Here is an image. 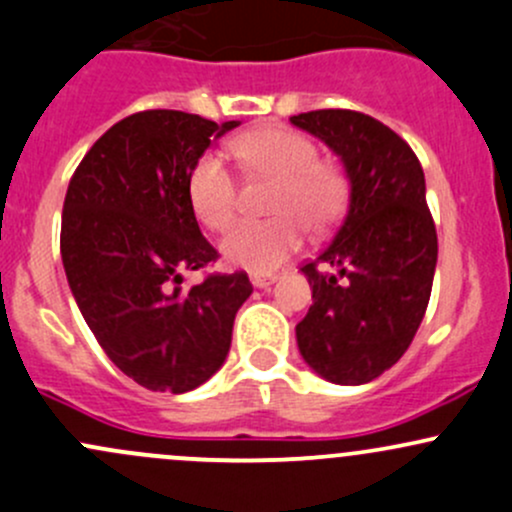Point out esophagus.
I'll return each instance as SVG.
<instances>
[{
	"label": "esophagus",
	"instance_id": "obj_1",
	"mask_svg": "<svg viewBox=\"0 0 512 512\" xmlns=\"http://www.w3.org/2000/svg\"><path fill=\"white\" fill-rule=\"evenodd\" d=\"M274 279H277V274H274V272H252L250 274V282L255 284V287H260V289L270 287Z\"/></svg>",
	"mask_w": 512,
	"mask_h": 512
}]
</instances>
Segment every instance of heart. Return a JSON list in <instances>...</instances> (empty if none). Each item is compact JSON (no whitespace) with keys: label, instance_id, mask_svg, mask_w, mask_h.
<instances>
[{"label":"heart","instance_id":"heart-1","mask_svg":"<svg viewBox=\"0 0 512 512\" xmlns=\"http://www.w3.org/2000/svg\"><path fill=\"white\" fill-rule=\"evenodd\" d=\"M240 169L252 179H270L274 188L267 211L274 218L242 223L223 242L230 265L250 272H270L299 250L304 225L326 233L343 218L348 206L346 169L319 157L306 134L282 125H262L240 132L230 142ZM188 201L206 228L225 233L238 220V179L223 157L201 154L188 171Z\"/></svg>","mask_w":512,"mask_h":512}]
</instances>
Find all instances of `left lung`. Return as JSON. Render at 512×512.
I'll use <instances>...</instances> for the list:
<instances>
[{
    "mask_svg": "<svg viewBox=\"0 0 512 512\" xmlns=\"http://www.w3.org/2000/svg\"><path fill=\"white\" fill-rule=\"evenodd\" d=\"M292 125L324 139L351 179L346 218L301 265L314 304L297 324L299 351L328 383H370L410 348L432 294L437 228L422 164L363 112L311 110Z\"/></svg>",
    "mask_w": 512,
    "mask_h": 512,
    "instance_id": "8db88e82",
    "label": "left lung"
}]
</instances>
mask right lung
Instances as JSON below:
<instances>
[{"label":"right lung","instance_id":"1","mask_svg":"<svg viewBox=\"0 0 512 512\" xmlns=\"http://www.w3.org/2000/svg\"><path fill=\"white\" fill-rule=\"evenodd\" d=\"M238 122L144 110L112 125L68 184L61 257L85 324L107 358L154 392L203 385L223 365L247 272H184L218 260L188 201V171Z\"/></svg>","mask_w":512,"mask_h":512}]
</instances>
